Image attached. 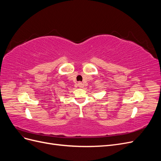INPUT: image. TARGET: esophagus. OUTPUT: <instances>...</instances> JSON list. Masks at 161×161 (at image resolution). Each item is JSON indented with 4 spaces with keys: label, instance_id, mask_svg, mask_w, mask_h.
<instances>
[{
    "label": "esophagus",
    "instance_id": "esophagus-1",
    "mask_svg": "<svg viewBox=\"0 0 161 161\" xmlns=\"http://www.w3.org/2000/svg\"><path fill=\"white\" fill-rule=\"evenodd\" d=\"M79 87H82V82H79Z\"/></svg>",
    "mask_w": 161,
    "mask_h": 161
}]
</instances>
